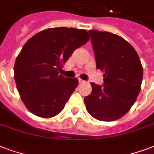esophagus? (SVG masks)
Listing matches in <instances>:
<instances>
[{
  "mask_svg": "<svg viewBox=\"0 0 154 154\" xmlns=\"http://www.w3.org/2000/svg\"><path fill=\"white\" fill-rule=\"evenodd\" d=\"M79 84H84V83H86V82L84 81V80H83V79H79Z\"/></svg>",
  "mask_w": 154,
  "mask_h": 154,
  "instance_id": "obj_1",
  "label": "esophagus"
}]
</instances>
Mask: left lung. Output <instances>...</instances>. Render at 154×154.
I'll use <instances>...</instances> for the list:
<instances>
[{"label":"left lung","instance_id":"1","mask_svg":"<svg viewBox=\"0 0 154 154\" xmlns=\"http://www.w3.org/2000/svg\"><path fill=\"white\" fill-rule=\"evenodd\" d=\"M97 69L104 85L91 83L84 97L88 112L96 119L111 122L122 118L135 103L141 88L143 67L132 46L118 35L90 30Z\"/></svg>","mask_w":154,"mask_h":154}]
</instances>
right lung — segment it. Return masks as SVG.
<instances>
[{
  "label": "right lung",
  "instance_id": "right-lung-1",
  "mask_svg": "<svg viewBox=\"0 0 154 154\" xmlns=\"http://www.w3.org/2000/svg\"><path fill=\"white\" fill-rule=\"evenodd\" d=\"M89 39L83 29L55 27L43 30L27 40L16 58L14 79L29 111L48 119L64 109L79 81L58 71L73 52Z\"/></svg>",
  "mask_w": 154,
  "mask_h": 154
}]
</instances>
